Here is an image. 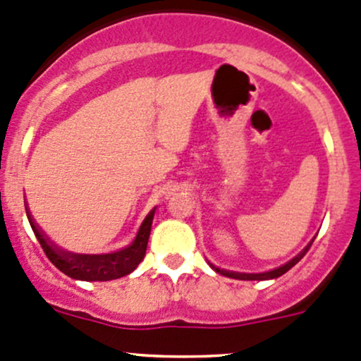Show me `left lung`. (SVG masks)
I'll list each match as a JSON object with an SVG mask.
<instances>
[{
	"mask_svg": "<svg viewBox=\"0 0 361 361\" xmlns=\"http://www.w3.org/2000/svg\"><path fill=\"white\" fill-rule=\"evenodd\" d=\"M311 244H313V242H310V244L306 245V247L302 249L301 252H299L298 256L294 257V259H290L289 263H287V264H283V267L276 268V270L267 271V273H256V275H249V273H235V271H225V270H219V268L212 267V264H211V268H212V270H214V271L221 273V275H226V276H230V279H238V280H270V279H276V276H280V275H283V273L289 271L290 268L294 267V264H298L299 261L302 259V256H305V254L308 252V249L311 247Z\"/></svg>",
	"mask_w": 361,
	"mask_h": 361,
	"instance_id": "obj_1",
	"label": "left lung"
}]
</instances>
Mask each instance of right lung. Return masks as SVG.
<instances>
[{"mask_svg": "<svg viewBox=\"0 0 361 361\" xmlns=\"http://www.w3.org/2000/svg\"><path fill=\"white\" fill-rule=\"evenodd\" d=\"M155 209L149 212L145 219H143L142 226H140L136 238L133 240L130 247L117 250L112 254H98V256H88V254H71L66 250H59L47 242V238L41 235L37 226L30 219L27 212V218L30 226H32L34 235H36L37 242L43 247L44 254L48 259L59 268L60 271L69 275L71 279L75 280H86V282H107V280L121 279V276L128 275L142 263L145 257L147 244H149L152 219H154Z\"/></svg>", "mask_w": 361, "mask_h": 361, "instance_id": "obj_1", "label": "right lung"}]
</instances>
